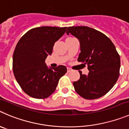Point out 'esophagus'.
<instances>
[{"mask_svg": "<svg viewBox=\"0 0 129 129\" xmlns=\"http://www.w3.org/2000/svg\"><path fill=\"white\" fill-rule=\"evenodd\" d=\"M67 73H70L71 71V69L70 68H68V67H67Z\"/></svg>", "mask_w": 129, "mask_h": 129, "instance_id": "esophagus-1", "label": "esophagus"}]
</instances>
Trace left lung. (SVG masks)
<instances>
[{
  "label": "left lung",
  "instance_id": "obj_1",
  "mask_svg": "<svg viewBox=\"0 0 129 129\" xmlns=\"http://www.w3.org/2000/svg\"><path fill=\"white\" fill-rule=\"evenodd\" d=\"M77 37L81 53L78 58L87 65L89 73L73 82L78 94L88 100L98 99L113 87L120 75V58L115 45L106 35L86 26H69L66 32Z\"/></svg>",
  "mask_w": 129,
  "mask_h": 129
}]
</instances>
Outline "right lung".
Segmentation results:
<instances>
[{"instance_id":"1","label":"right lung","mask_w":129,"mask_h":129,"mask_svg":"<svg viewBox=\"0 0 129 129\" xmlns=\"http://www.w3.org/2000/svg\"><path fill=\"white\" fill-rule=\"evenodd\" d=\"M67 27L41 26L28 30L19 40L13 57V71L25 93L43 99L55 91L59 79L67 73L64 66L48 69L45 59Z\"/></svg>"}]
</instances>
